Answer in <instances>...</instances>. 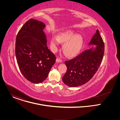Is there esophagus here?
I'll list each match as a JSON object with an SVG mask.
<instances>
[{"label":"esophagus","mask_w":120,"mask_h":120,"mask_svg":"<svg viewBox=\"0 0 120 120\" xmlns=\"http://www.w3.org/2000/svg\"><path fill=\"white\" fill-rule=\"evenodd\" d=\"M56 61L57 62H62V60L59 58V57H57V58H56Z\"/></svg>","instance_id":"34e87169"}]
</instances>
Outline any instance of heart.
<instances>
[{
    "label": "heart",
    "mask_w": 120,
    "mask_h": 120,
    "mask_svg": "<svg viewBox=\"0 0 120 120\" xmlns=\"http://www.w3.org/2000/svg\"><path fill=\"white\" fill-rule=\"evenodd\" d=\"M64 43L63 46V50L65 55L69 56H73L79 53L82 45V38L80 35L75 36L72 31H68L63 33L56 37H53L51 41V45L55 50L59 43Z\"/></svg>",
    "instance_id": "b5f03b06"
}]
</instances>
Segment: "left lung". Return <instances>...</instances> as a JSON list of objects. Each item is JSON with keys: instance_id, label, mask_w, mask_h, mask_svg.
I'll return each instance as SVG.
<instances>
[{"instance_id": "8db88e82", "label": "left lung", "mask_w": 120, "mask_h": 120, "mask_svg": "<svg viewBox=\"0 0 120 120\" xmlns=\"http://www.w3.org/2000/svg\"><path fill=\"white\" fill-rule=\"evenodd\" d=\"M89 44L97 46L94 50L92 47L65 62L67 71L63 76V81L68 86L77 87L88 82L95 74L101 63L105 44L98 30Z\"/></svg>"}]
</instances>
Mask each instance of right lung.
Masks as SVG:
<instances>
[{
    "mask_svg": "<svg viewBox=\"0 0 120 120\" xmlns=\"http://www.w3.org/2000/svg\"><path fill=\"white\" fill-rule=\"evenodd\" d=\"M45 24L30 19L16 35L15 53L19 70L30 82L39 83L47 77L56 57L46 45Z\"/></svg>",
    "mask_w": 120,
    "mask_h": 120,
    "instance_id": "add662e5",
    "label": "right lung"
}]
</instances>
